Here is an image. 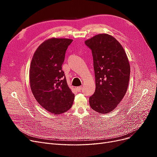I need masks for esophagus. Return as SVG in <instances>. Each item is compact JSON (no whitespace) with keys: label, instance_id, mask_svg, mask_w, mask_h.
Segmentation results:
<instances>
[{"label":"esophagus","instance_id":"esophagus-1","mask_svg":"<svg viewBox=\"0 0 157 157\" xmlns=\"http://www.w3.org/2000/svg\"><path fill=\"white\" fill-rule=\"evenodd\" d=\"M76 90H77L78 92H81L82 90V86H78V87H77V88H76Z\"/></svg>","mask_w":157,"mask_h":157}]
</instances>
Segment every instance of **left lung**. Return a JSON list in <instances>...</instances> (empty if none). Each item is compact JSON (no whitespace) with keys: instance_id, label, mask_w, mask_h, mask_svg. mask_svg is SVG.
<instances>
[{"instance_id":"obj_1","label":"left lung","mask_w":157,"mask_h":157,"mask_svg":"<svg viewBox=\"0 0 157 157\" xmlns=\"http://www.w3.org/2000/svg\"><path fill=\"white\" fill-rule=\"evenodd\" d=\"M91 49L96 78V90L90 105L100 114L109 113L126 93L130 67L126 52L115 37L102 33L84 41Z\"/></svg>"}]
</instances>
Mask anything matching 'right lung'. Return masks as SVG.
<instances>
[{
  "label": "right lung",
  "mask_w": 157,
  "mask_h": 157,
  "mask_svg": "<svg viewBox=\"0 0 157 157\" xmlns=\"http://www.w3.org/2000/svg\"><path fill=\"white\" fill-rule=\"evenodd\" d=\"M72 41L63 38L46 40L38 47L31 62L29 80L33 96L42 107L55 115L67 111L74 101L75 94L61 67Z\"/></svg>",
  "instance_id": "1"
}]
</instances>
